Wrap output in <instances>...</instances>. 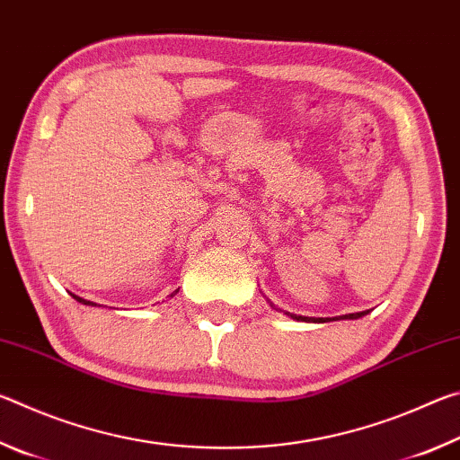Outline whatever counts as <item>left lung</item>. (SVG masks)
Segmentation results:
<instances>
[{
	"label": "left lung",
	"mask_w": 460,
	"mask_h": 460,
	"mask_svg": "<svg viewBox=\"0 0 460 460\" xmlns=\"http://www.w3.org/2000/svg\"><path fill=\"white\" fill-rule=\"evenodd\" d=\"M367 313H355V314H345V316H341V318H361V316H365ZM292 318H296V321H306V323H326L329 321V318H326V321H323V318H308V316H296V314H290Z\"/></svg>",
	"instance_id": "8db88e82"
}]
</instances>
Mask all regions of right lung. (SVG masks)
<instances>
[{"instance_id": "add662e5", "label": "right lung", "mask_w": 460, "mask_h": 460, "mask_svg": "<svg viewBox=\"0 0 460 460\" xmlns=\"http://www.w3.org/2000/svg\"><path fill=\"white\" fill-rule=\"evenodd\" d=\"M73 296H75V294H73ZM75 298L79 300V302H83V305H89V306H93V302H89V300H83V298H79V296H75Z\"/></svg>"}]
</instances>
